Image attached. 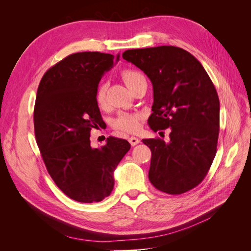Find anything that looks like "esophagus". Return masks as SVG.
<instances>
[{"mask_svg":"<svg viewBox=\"0 0 251 251\" xmlns=\"http://www.w3.org/2000/svg\"><path fill=\"white\" fill-rule=\"evenodd\" d=\"M128 142L131 143L132 147H134V146H136V144H138L140 142V140L136 137H130L128 138Z\"/></svg>","mask_w":251,"mask_h":251,"instance_id":"esophagus-1","label":"esophagus"}]
</instances>
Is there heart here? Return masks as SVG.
<instances>
[{"mask_svg":"<svg viewBox=\"0 0 251 251\" xmlns=\"http://www.w3.org/2000/svg\"><path fill=\"white\" fill-rule=\"evenodd\" d=\"M123 79L125 81L127 88L130 89L136 80H138L141 77H144L143 75L133 69L125 70L121 74ZM96 103L100 107H103L105 102V85H100L98 87L95 95ZM140 119L141 116L139 114H128V113H121L118 115V117L113 121V126L117 128V130H121L128 133H135L138 131L140 126Z\"/></svg>","mask_w":251,"mask_h":251,"instance_id":"1","label":"heart"}]
</instances>
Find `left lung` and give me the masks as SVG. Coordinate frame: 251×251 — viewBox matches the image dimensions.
Instances as JSON below:
<instances>
[{
    "mask_svg": "<svg viewBox=\"0 0 251 251\" xmlns=\"http://www.w3.org/2000/svg\"><path fill=\"white\" fill-rule=\"evenodd\" d=\"M123 57L153 85L151 130L171 128L169 142L142 139L151 151V183L170 195L191 191L207 175L217 151L220 101L214 83L199 60L178 47L126 50Z\"/></svg>",
    "mask_w": 251,
    "mask_h": 251,
    "instance_id": "1",
    "label": "left lung"
}]
</instances>
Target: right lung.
<instances>
[{
	"mask_svg": "<svg viewBox=\"0 0 251 251\" xmlns=\"http://www.w3.org/2000/svg\"><path fill=\"white\" fill-rule=\"evenodd\" d=\"M119 60L108 53L78 52L44 74L34 105L36 143L47 171L69 198L100 202L114 187L113 173L131 144L107 138L101 148L90 144V132L101 123L95 95L102 75Z\"/></svg>",
	"mask_w": 251,
	"mask_h": 251,
	"instance_id": "right-lung-1",
	"label": "right lung"
}]
</instances>
